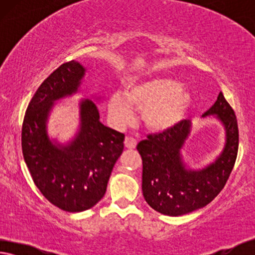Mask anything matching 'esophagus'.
<instances>
[{"label": "esophagus", "mask_w": 255, "mask_h": 255, "mask_svg": "<svg viewBox=\"0 0 255 255\" xmlns=\"http://www.w3.org/2000/svg\"><path fill=\"white\" fill-rule=\"evenodd\" d=\"M124 145L127 148H135V146H137V140L132 137H127L124 140Z\"/></svg>", "instance_id": "obj_1"}]
</instances>
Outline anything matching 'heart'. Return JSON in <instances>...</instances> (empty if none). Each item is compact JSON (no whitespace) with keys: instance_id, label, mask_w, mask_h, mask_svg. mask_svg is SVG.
<instances>
[{"instance_id":"1","label":"heart","mask_w":255,"mask_h":255,"mask_svg":"<svg viewBox=\"0 0 255 255\" xmlns=\"http://www.w3.org/2000/svg\"><path fill=\"white\" fill-rule=\"evenodd\" d=\"M191 106L190 90L168 76L130 83L123 94L114 93L108 102L109 114L116 124L128 123L133 117V107L141 110L146 127L154 131L177 127L187 117Z\"/></svg>"}]
</instances>
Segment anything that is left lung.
<instances>
[{
	"label": "left lung",
	"mask_w": 255,
	"mask_h": 255,
	"mask_svg": "<svg viewBox=\"0 0 255 255\" xmlns=\"http://www.w3.org/2000/svg\"><path fill=\"white\" fill-rule=\"evenodd\" d=\"M214 116L224 128L221 153L201 168H191L182 151L193 130L190 121L162 133L148 135L137 145L142 159V195L162 215L182 216L210 203L224 188L238 153V123L222 92L202 117Z\"/></svg>",
	"instance_id": "1"
}]
</instances>
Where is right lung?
<instances>
[{
	"instance_id": "obj_1",
	"label": "right lung",
	"mask_w": 255,
	"mask_h": 255,
	"mask_svg": "<svg viewBox=\"0 0 255 255\" xmlns=\"http://www.w3.org/2000/svg\"><path fill=\"white\" fill-rule=\"evenodd\" d=\"M87 68L72 60L55 69L37 89L27 107L22 128V149L33 182L55 207L80 212L104 196L110 174L124 149V134L100 121L92 95L78 102L79 125L69 140L61 142L48 132L55 104L81 93Z\"/></svg>"
}]
</instances>
